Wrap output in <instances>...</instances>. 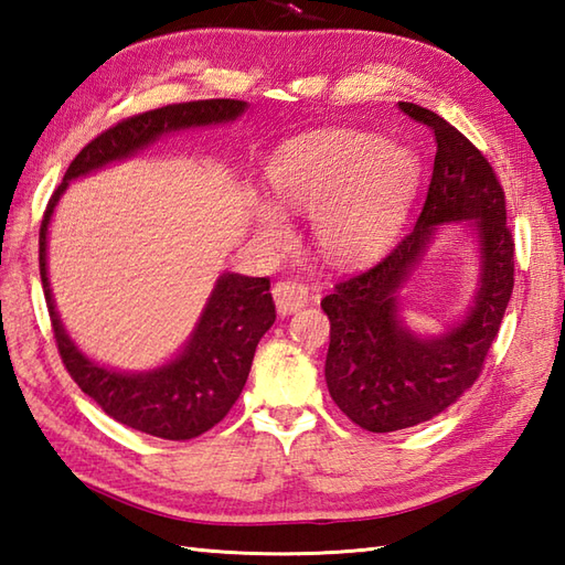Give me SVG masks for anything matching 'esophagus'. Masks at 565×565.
<instances>
[{"label": "esophagus", "mask_w": 565, "mask_h": 565, "mask_svg": "<svg viewBox=\"0 0 565 565\" xmlns=\"http://www.w3.org/2000/svg\"><path fill=\"white\" fill-rule=\"evenodd\" d=\"M271 294L276 301V310H279L281 316H291L298 308H303L308 303V286L298 279L276 281Z\"/></svg>", "instance_id": "1"}]
</instances>
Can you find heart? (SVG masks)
<instances>
[{"mask_svg":"<svg viewBox=\"0 0 565 565\" xmlns=\"http://www.w3.org/2000/svg\"><path fill=\"white\" fill-rule=\"evenodd\" d=\"M269 182L284 209L313 213L316 243L330 259L359 262L398 233L417 186V160L379 136L344 130L289 142L274 158ZM255 223L269 243L289 233L271 203H257Z\"/></svg>","mask_w":565,"mask_h":565,"instance_id":"heart-1","label":"heart"}]
</instances>
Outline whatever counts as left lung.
Returning <instances> with one entry per match:
<instances>
[{
	"label": "left lung",
	"mask_w": 565,
	"mask_h": 565,
	"mask_svg": "<svg viewBox=\"0 0 565 565\" xmlns=\"http://www.w3.org/2000/svg\"><path fill=\"white\" fill-rule=\"evenodd\" d=\"M398 106L437 138L423 211L386 257L334 284L320 303L330 318V395L354 425L369 431L427 423L461 398L481 376L514 286V237L495 170L435 111L411 102ZM456 220H468L479 235L482 289L459 327L441 339H417L397 318V291L436 225Z\"/></svg>",
	"instance_id": "left-lung-1"
}]
</instances>
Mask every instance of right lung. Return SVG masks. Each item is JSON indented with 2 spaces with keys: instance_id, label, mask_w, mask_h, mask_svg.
I'll list each match as a JSON object with an SVG mask.
<instances>
[{
  "instance_id": "obj_1",
  "label": "right lung",
  "mask_w": 565,
  "mask_h": 565,
  "mask_svg": "<svg viewBox=\"0 0 565 565\" xmlns=\"http://www.w3.org/2000/svg\"><path fill=\"white\" fill-rule=\"evenodd\" d=\"M245 102L237 99H203L170 104L162 109L124 118L87 142L70 162L63 184L53 191L41 221V281L55 344L67 374L116 423L160 439L182 441L199 437L231 413L243 393L257 342L276 320L269 279L267 276L223 274L215 281V289L182 354L148 374H118V371L94 364L92 359L84 356L67 338L63 322L55 313L45 267L47 223H51L53 209L70 179L130 158L172 130L235 121L245 111Z\"/></svg>"
}]
</instances>
